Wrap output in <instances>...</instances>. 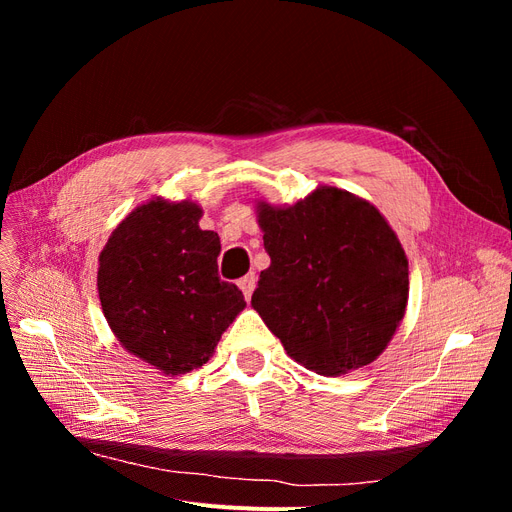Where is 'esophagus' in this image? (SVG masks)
<instances>
[{"label":"esophagus","instance_id":"esophagus-1","mask_svg":"<svg viewBox=\"0 0 512 512\" xmlns=\"http://www.w3.org/2000/svg\"><path fill=\"white\" fill-rule=\"evenodd\" d=\"M239 288L243 290V297H245L247 301H250L252 292H254V288H256V275H254V273H250V275L241 277V280H239Z\"/></svg>","mask_w":512,"mask_h":512}]
</instances>
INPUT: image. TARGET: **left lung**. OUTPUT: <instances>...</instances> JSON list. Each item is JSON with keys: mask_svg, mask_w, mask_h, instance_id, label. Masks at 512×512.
Returning a JSON list of instances; mask_svg holds the SVG:
<instances>
[{"mask_svg": "<svg viewBox=\"0 0 512 512\" xmlns=\"http://www.w3.org/2000/svg\"><path fill=\"white\" fill-rule=\"evenodd\" d=\"M269 269L252 307L290 359L320 376L374 363L408 305V258L369 200L320 185L294 205L256 200Z\"/></svg>", "mask_w": 512, "mask_h": 512, "instance_id": "8db88e82", "label": "left lung"}]
</instances>
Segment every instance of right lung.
I'll use <instances>...</instances> for the list:
<instances>
[{
  "instance_id": "right-lung-1",
  "label": "right lung",
  "mask_w": 512,
  "mask_h": 512,
  "mask_svg": "<svg viewBox=\"0 0 512 512\" xmlns=\"http://www.w3.org/2000/svg\"><path fill=\"white\" fill-rule=\"evenodd\" d=\"M194 200L156 196L119 222L100 252L98 294L117 342L164 376L207 363L245 307L218 275L220 237Z\"/></svg>"
}]
</instances>
